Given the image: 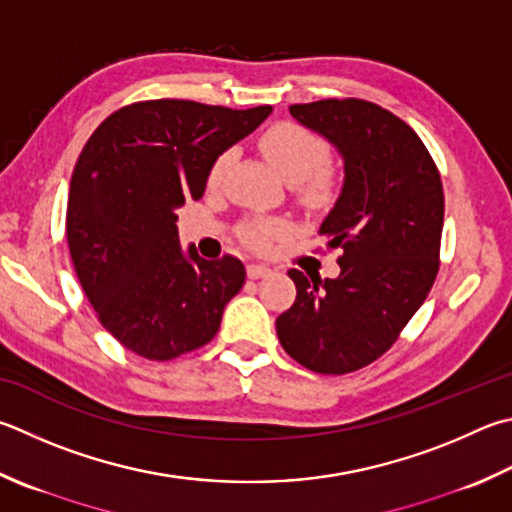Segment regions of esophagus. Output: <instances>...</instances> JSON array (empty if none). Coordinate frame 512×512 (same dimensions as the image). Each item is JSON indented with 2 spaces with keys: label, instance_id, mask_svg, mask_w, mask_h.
<instances>
[{
  "label": "esophagus",
  "instance_id": "obj_1",
  "mask_svg": "<svg viewBox=\"0 0 512 512\" xmlns=\"http://www.w3.org/2000/svg\"><path fill=\"white\" fill-rule=\"evenodd\" d=\"M246 273H248L250 280H259V277H266L268 273H271V268L264 266V264H248Z\"/></svg>",
  "mask_w": 512,
  "mask_h": 512
}]
</instances>
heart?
<instances>
[{
  "label": "heart",
  "mask_w": 512,
  "mask_h": 512,
  "mask_svg": "<svg viewBox=\"0 0 512 512\" xmlns=\"http://www.w3.org/2000/svg\"><path fill=\"white\" fill-rule=\"evenodd\" d=\"M264 156L288 183H300V192L309 201H324L333 194L336 179L329 163V143L309 129L284 120L268 127L259 138ZM230 152L217 156V161L210 167V183H217L224 176L230 163ZM293 226L286 219H248L241 224L239 237L248 248L264 250L271 248L275 241L288 237Z\"/></svg>",
  "instance_id": "b5f03b06"
}]
</instances>
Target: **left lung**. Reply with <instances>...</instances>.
Wrapping results in <instances>:
<instances>
[{"mask_svg": "<svg viewBox=\"0 0 512 512\" xmlns=\"http://www.w3.org/2000/svg\"><path fill=\"white\" fill-rule=\"evenodd\" d=\"M291 114L345 159L342 194L320 226L342 255L336 280L288 271L297 295L275 320L277 338L315 374H349L394 345L436 280L441 174L414 129L374 102L329 98Z\"/></svg>", "mask_w": 512, "mask_h": 512, "instance_id": "8db88e82", "label": "left lung"}]
</instances>
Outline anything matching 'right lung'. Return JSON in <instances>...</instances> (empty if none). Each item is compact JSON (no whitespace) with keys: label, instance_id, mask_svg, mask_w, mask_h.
<instances>
[{"label":"right lung","instance_id":"right-lung-1","mask_svg":"<svg viewBox=\"0 0 512 512\" xmlns=\"http://www.w3.org/2000/svg\"><path fill=\"white\" fill-rule=\"evenodd\" d=\"M141 100L107 116L73 167L67 241L82 291L125 349L172 360L217 336L246 282L237 257L183 253L174 210L201 199L212 163L271 114Z\"/></svg>","mask_w":512,"mask_h":512}]
</instances>
